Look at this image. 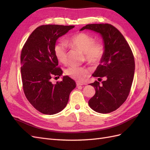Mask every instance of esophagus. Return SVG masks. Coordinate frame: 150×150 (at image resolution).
Instances as JSON below:
<instances>
[{"label":"esophagus","mask_w":150,"mask_h":150,"mask_svg":"<svg viewBox=\"0 0 150 150\" xmlns=\"http://www.w3.org/2000/svg\"><path fill=\"white\" fill-rule=\"evenodd\" d=\"M76 85H77V86H83V84L79 82H76Z\"/></svg>","instance_id":"obj_1"}]
</instances>
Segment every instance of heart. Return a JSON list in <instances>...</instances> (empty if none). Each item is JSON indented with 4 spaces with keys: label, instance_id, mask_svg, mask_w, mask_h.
I'll list each match as a JSON object with an SVG mask.
<instances>
[{
    "label": "heart",
    "instance_id": "obj_1",
    "mask_svg": "<svg viewBox=\"0 0 150 150\" xmlns=\"http://www.w3.org/2000/svg\"><path fill=\"white\" fill-rule=\"evenodd\" d=\"M69 43L73 47L84 52L85 59L92 65H97L101 62L105 53L104 45L101 42H95L93 35L85 33L75 34L70 39ZM54 54L58 61L64 63L67 61V45L64 42L57 43L54 47ZM65 73L72 79L83 81L88 74L83 67L70 66L65 70Z\"/></svg>",
    "mask_w": 150,
    "mask_h": 150
}]
</instances>
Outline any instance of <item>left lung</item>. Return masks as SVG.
<instances>
[{
    "label": "left lung",
    "instance_id": "obj_1",
    "mask_svg": "<svg viewBox=\"0 0 150 150\" xmlns=\"http://www.w3.org/2000/svg\"><path fill=\"white\" fill-rule=\"evenodd\" d=\"M84 29L100 34L105 47L103 60L93 76L105 77L106 80L101 85L96 81L89 84L96 93L89 100V106L98 112L110 113L119 108L129 94L135 68L133 54L124 36L111 24H88L80 30Z\"/></svg>",
    "mask_w": 150,
    "mask_h": 150
}]
</instances>
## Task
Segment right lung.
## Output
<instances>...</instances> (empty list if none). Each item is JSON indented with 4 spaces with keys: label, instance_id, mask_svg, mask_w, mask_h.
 <instances>
[{
    "label": "right lung",
    "instance_id": "right-lung-1",
    "mask_svg": "<svg viewBox=\"0 0 150 150\" xmlns=\"http://www.w3.org/2000/svg\"><path fill=\"white\" fill-rule=\"evenodd\" d=\"M74 25H43L36 28L26 40L21 54L22 87L26 98L38 111L54 115L61 111L69 101L75 81L64 76L53 84L51 79L62 71L54 52L56 40Z\"/></svg>",
    "mask_w": 150,
    "mask_h": 150
}]
</instances>
